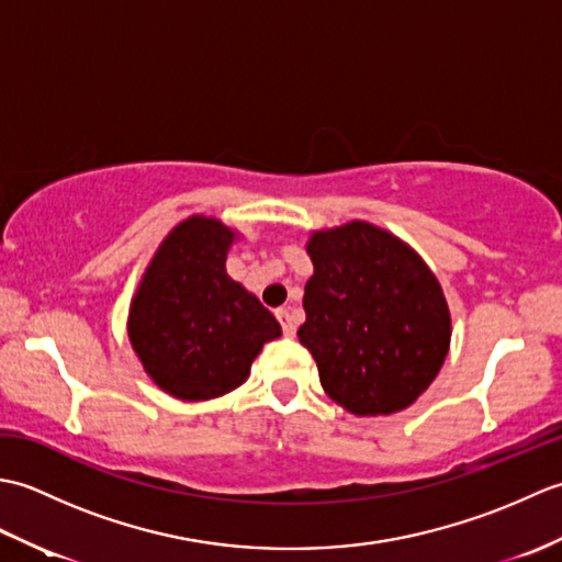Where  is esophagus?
<instances>
[{
    "label": "esophagus",
    "mask_w": 562,
    "mask_h": 562,
    "mask_svg": "<svg viewBox=\"0 0 562 562\" xmlns=\"http://www.w3.org/2000/svg\"><path fill=\"white\" fill-rule=\"evenodd\" d=\"M274 316H278V321H280V326H282V333H284V336H294L296 326H294V316H292L290 308H278V312H274Z\"/></svg>",
    "instance_id": "esophagus-1"
}]
</instances>
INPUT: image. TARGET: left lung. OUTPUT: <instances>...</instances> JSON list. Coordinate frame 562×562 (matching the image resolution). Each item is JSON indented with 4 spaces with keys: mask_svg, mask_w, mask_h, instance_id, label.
<instances>
[{
    "mask_svg": "<svg viewBox=\"0 0 562 562\" xmlns=\"http://www.w3.org/2000/svg\"><path fill=\"white\" fill-rule=\"evenodd\" d=\"M306 321L296 336L321 386L355 415H391L420 396L451 338L439 282L413 250L367 222L316 232Z\"/></svg>",
    "mask_w": 562,
    "mask_h": 562,
    "instance_id": "1",
    "label": "left lung"
}]
</instances>
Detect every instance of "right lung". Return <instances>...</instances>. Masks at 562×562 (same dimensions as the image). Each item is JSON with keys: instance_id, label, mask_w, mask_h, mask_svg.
I'll list each match as a JSON object with an SVG mask.
<instances>
[{"instance_id": "add662e5", "label": "right lung", "mask_w": 562, "mask_h": 562, "mask_svg": "<svg viewBox=\"0 0 562 562\" xmlns=\"http://www.w3.org/2000/svg\"><path fill=\"white\" fill-rule=\"evenodd\" d=\"M234 232L190 217L166 236L142 278L127 333L147 374L181 401L241 386L262 342L280 338L274 316L226 274Z\"/></svg>"}]
</instances>
